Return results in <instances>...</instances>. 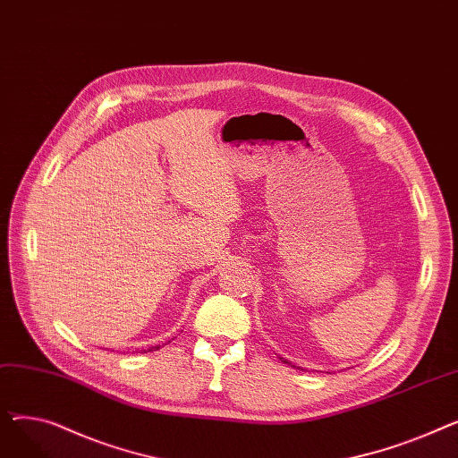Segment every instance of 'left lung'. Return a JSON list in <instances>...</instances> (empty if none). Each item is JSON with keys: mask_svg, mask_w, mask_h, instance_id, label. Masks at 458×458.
Returning <instances> with one entry per match:
<instances>
[{"mask_svg": "<svg viewBox=\"0 0 458 458\" xmlns=\"http://www.w3.org/2000/svg\"><path fill=\"white\" fill-rule=\"evenodd\" d=\"M284 364H290V362H287V360H284Z\"/></svg>", "mask_w": 458, "mask_h": 458, "instance_id": "obj_1", "label": "left lung"}]
</instances>
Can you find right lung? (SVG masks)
Here are the masks:
<instances>
[{
  "label": "right lung",
  "instance_id": "add662e5",
  "mask_svg": "<svg viewBox=\"0 0 458 458\" xmlns=\"http://www.w3.org/2000/svg\"><path fill=\"white\" fill-rule=\"evenodd\" d=\"M152 349H159V345H157V347H150V349H148V351H152Z\"/></svg>",
  "mask_w": 458,
  "mask_h": 458
}]
</instances>
